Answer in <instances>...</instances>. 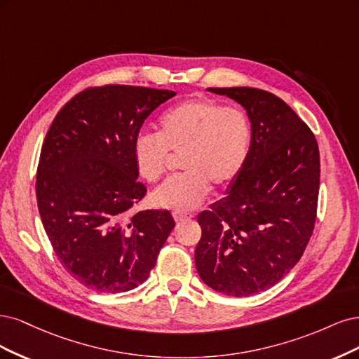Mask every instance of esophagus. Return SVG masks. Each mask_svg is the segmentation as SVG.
<instances>
[{"instance_id": "esophagus-1", "label": "esophagus", "mask_w": 359, "mask_h": 359, "mask_svg": "<svg viewBox=\"0 0 359 359\" xmlns=\"http://www.w3.org/2000/svg\"><path fill=\"white\" fill-rule=\"evenodd\" d=\"M172 217H175V221H176L177 224H180V222L187 221V219H191V217H194V216H192V215H188V213H179V212H175V213H172Z\"/></svg>"}]
</instances>
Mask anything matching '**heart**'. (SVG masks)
Segmentation results:
<instances>
[{
    "label": "heart",
    "mask_w": 359,
    "mask_h": 359,
    "mask_svg": "<svg viewBox=\"0 0 359 359\" xmlns=\"http://www.w3.org/2000/svg\"><path fill=\"white\" fill-rule=\"evenodd\" d=\"M252 138L245 110L207 98L187 100L161 116L158 135L135 138L134 163L138 175L154 183L164 176L168 152L183 155L184 175L152 194L156 207L183 213L196 209L209 196L210 184L225 189L240 177L250 156Z\"/></svg>",
    "instance_id": "heart-1"
}]
</instances>
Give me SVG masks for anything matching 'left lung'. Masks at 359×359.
Returning <instances> with one entry per match:
<instances>
[{
  "label": "left lung",
  "instance_id": "left-lung-1",
  "mask_svg": "<svg viewBox=\"0 0 359 359\" xmlns=\"http://www.w3.org/2000/svg\"><path fill=\"white\" fill-rule=\"evenodd\" d=\"M238 102L252 123V150L225 196L198 215L195 265L217 292L249 297L291 271L313 233L319 149L287 104L258 88H209Z\"/></svg>",
  "mask_w": 359,
  "mask_h": 359
}]
</instances>
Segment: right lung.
Returning a JSON list of instances; mask_svg holds the SVG:
<instances>
[{
	"label": "right lung",
	"mask_w": 359,
	"mask_h": 359,
	"mask_svg": "<svg viewBox=\"0 0 359 359\" xmlns=\"http://www.w3.org/2000/svg\"><path fill=\"white\" fill-rule=\"evenodd\" d=\"M176 92L107 85L80 92L57 111L37 170V204L50 245L77 282L102 294L142 285L175 219L133 212L138 182L134 142L142 125Z\"/></svg>",
	"instance_id": "add662e5"
}]
</instances>
